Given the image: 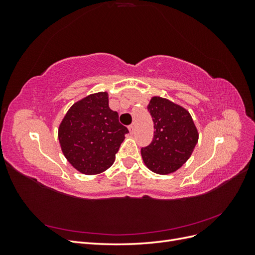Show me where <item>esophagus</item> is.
Instances as JSON below:
<instances>
[{"mask_svg":"<svg viewBox=\"0 0 255 255\" xmlns=\"http://www.w3.org/2000/svg\"><path fill=\"white\" fill-rule=\"evenodd\" d=\"M134 128H135L134 125H130V126L128 127V129H129V133H130V134L134 133Z\"/></svg>","mask_w":255,"mask_h":255,"instance_id":"34e87169","label":"esophagus"}]
</instances>
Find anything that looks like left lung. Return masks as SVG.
<instances>
[{"mask_svg":"<svg viewBox=\"0 0 255 255\" xmlns=\"http://www.w3.org/2000/svg\"><path fill=\"white\" fill-rule=\"evenodd\" d=\"M153 123L152 142L141 149L144 165L157 174L180 169L191 156L199 133L189 112L161 97H152L148 105Z\"/></svg>","mask_w":255,"mask_h":255,"instance_id":"left-lung-1","label":"left lung"}]
</instances>
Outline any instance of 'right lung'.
Returning <instances> with one entry per match:
<instances>
[{"mask_svg":"<svg viewBox=\"0 0 255 255\" xmlns=\"http://www.w3.org/2000/svg\"><path fill=\"white\" fill-rule=\"evenodd\" d=\"M128 129L109 106V94L97 92L75 102L61 120L58 139L65 157L84 174L109 169Z\"/></svg>","mask_w":255,"mask_h":255,"instance_id":"right-lung-1","label":"right lung"}]
</instances>
